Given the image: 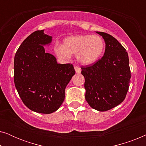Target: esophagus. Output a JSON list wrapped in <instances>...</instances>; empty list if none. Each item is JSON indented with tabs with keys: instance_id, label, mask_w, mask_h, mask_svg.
Returning <instances> with one entry per match:
<instances>
[{
	"instance_id": "obj_1",
	"label": "esophagus",
	"mask_w": 146,
	"mask_h": 146,
	"mask_svg": "<svg viewBox=\"0 0 146 146\" xmlns=\"http://www.w3.org/2000/svg\"><path fill=\"white\" fill-rule=\"evenodd\" d=\"M74 69H75L76 72L77 74H80L81 72V68L80 67L77 66H76L74 67Z\"/></svg>"
}]
</instances>
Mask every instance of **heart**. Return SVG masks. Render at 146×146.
<instances>
[{"mask_svg": "<svg viewBox=\"0 0 146 146\" xmlns=\"http://www.w3.org/2000/svg\"><path fill=\"white\" fill-rule=\"evenodd\" d=\"M104 42L98 35H77L64 40L63 45L58 44L54 51L58 57L66 60L76 55L78 61L83 64L94 63L102 54Z\"/></svg>", "mask_w": 146, "mask_h": 146, "instance_id": "1", "label": "heart"}]
</instances>
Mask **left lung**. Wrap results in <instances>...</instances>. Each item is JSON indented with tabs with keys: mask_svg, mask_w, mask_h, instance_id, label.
Segmentation results:
<instances>
[{
	"mask_svg": "<svg viewBox=\"0 0 146 146\" xmlns=\"http://www.w3.org/2000/svg\"><path fill=\"white\" fill-rule=\"evenodd\" d=\"M106 43L104 54L92 65L82 66L84 76L85 98L91 108L109 110L124 100L130 83L131 72L127 52L112 36L102 32Z\"/></svg>",
	"mask_w": 146,
	"mask_h": 146,
	"instance_id": "1",
	"label": "left lung"
}]
</instances>
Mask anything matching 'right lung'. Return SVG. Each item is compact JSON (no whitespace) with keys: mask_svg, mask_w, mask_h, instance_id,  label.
Returning a JSON list of instances; mask_svg holds the SVG:
<instances>
[{"mask_svg":"<svg viewBox=\"0 0 146 146\" xmlns=\"http://www.w3.org/2000/svg\"><path fill=\"white\" fill-rule=\"evenodd\" d=\"M52 36L44 30L34 32L23 42L14 60V81L22 101L32 111L51 113L64 102L65 88L75 74L70 64H58L45 52Z\"/></svg>","mask_w":146,"mask_h":146,"instance_id":"add662e5","label":"right lung"}]
</instances>
